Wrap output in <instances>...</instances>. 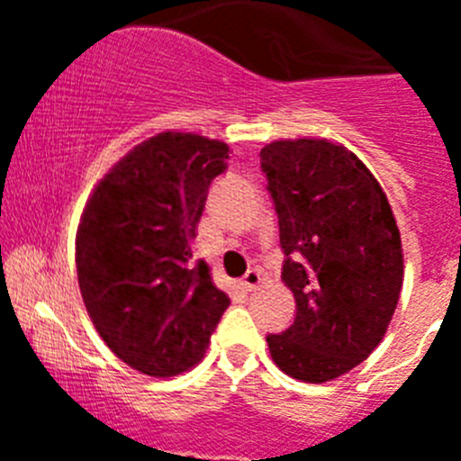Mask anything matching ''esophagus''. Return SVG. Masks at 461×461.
I'll return each instance as SVG.
<instances>
[{
	"instance_id": "obj_1",
	"label": "esophagus",
	"mask_w": 461,
	"mask_h": 461,
	"mask_svg": "<svg viewBox=\"0 0 461 461\" xmlns=\"http://www.w3.org/2000/svg\"><path fill=\"white\" fill-rule=\"evenodd\" d=\"M260 283V272L258 269H248V274L243 276V287L248 292H254Z\"/></svg>"
}]
</instances>
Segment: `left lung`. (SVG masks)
Returning a JSON list of instances; mask_svg holds the SVG:
<instances>
[{
  "label": "left lung",
  "mask_w": 461,
  "mask_h": 461,
  "mask_svg": "<svg viewBox=\"0 0 461 461\" xmlns=\"http://www.w3.org/2000/svg\"><path fill=\"white\" fill-rule=\"evenodd\" d=\"M260 169L285 254L281 278L294 323L267 334L285 375L323 384L379 346L397 308L403 249L397 221L368 167L343 144L299 138L260 149Z\"/></svg>",
  "instance_id": "obj_1"
}]
</instances>
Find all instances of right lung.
Returning a JSON list of instances; mask_svg holds the SVG:
<instances>
[{
  "label": "right lung",
  "mask_w": 461,
  "mask_h": 461,
  "mask_svg": "<svg viewBox=\"0 0 461 461\" xmlns=\"http://www.w3.org/2000/svg\"><path fill=\"white\" fill-rule=\"evenodd\" d=\"M230 147L165 131L133 147L97 183L76 236L86 312L118 359L174 376L203 359L230 296L192 245L209 185Z\"/></svg>",
  "instance_id": "obj_1"
}]
</instances>
